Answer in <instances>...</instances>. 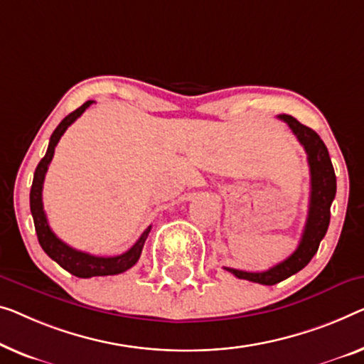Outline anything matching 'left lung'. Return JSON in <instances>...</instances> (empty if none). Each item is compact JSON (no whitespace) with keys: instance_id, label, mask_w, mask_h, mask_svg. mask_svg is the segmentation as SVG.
<instances>
[{"instance_id":"1","label":"left lung","mask_w":364,"mask_h":364,"mask_svg":"<svg viewBox=\"0 0 364 364\" xmlns=\"http://www.w3.org/2000/svg\"><path fill=\"white\" fill-rule=\"evenodd\" d=\"M279 119L291 127L304 150H306L309 170H311V199H309V214L301 242L289 258H286L284 262L278 263L273 268L262 271V273L225 268L232 274H235L238 279H248L252 283L264 286L279 283V281L289 278L304 267H307V263L317 253L322 238L327 234L330 224V205H332L335 193H337V178H335L332 160H330L328 150L322 139L318 137V134L311 127L304 126L292 116H287V114H281Z\"/></svg>"}]
</instances>
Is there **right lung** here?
<instances>
[{
  "label": "right lung",
  "mask_w": 364,
  "mask_h": 364,
  "mask_svg": "<svg viewBox=\"0 0 364 364\" xmlns=\"http://www.w3.org/2000/svg\"><path fill=\"white\" fill-rule=\"evenodd\" d=\"M93 102L95 101H86L83 106L78 107V109L70 112L68 116L58 124L57 129L53 130V134L50 135V142H48L47 154L36 168L34 180H32V188H31V213H32V219H34L37 238H39L42 250L46 252L53 262L60 264L63 269H67L68 273H72L73 276H78V278L112 276V274L124 273V271L132 268L134 264L139 262L144 243L147 240L149 232L151 229V227H147V230L140 235L139 240L135 242V245L130 247L126 253L117 255V257H95V255L75 250V248L68 247L67 243L62 242L60 238L53 234L50 225H48L46 210H43V204H42V186H43V180H46L48 165H50V161L53 159V151H55L58 140H60V137L65 134V130L72 126V124L77 121L81 114L88 109Z\"/></svg>",
  "instance_id": "obj_1"
}]
</instances>
